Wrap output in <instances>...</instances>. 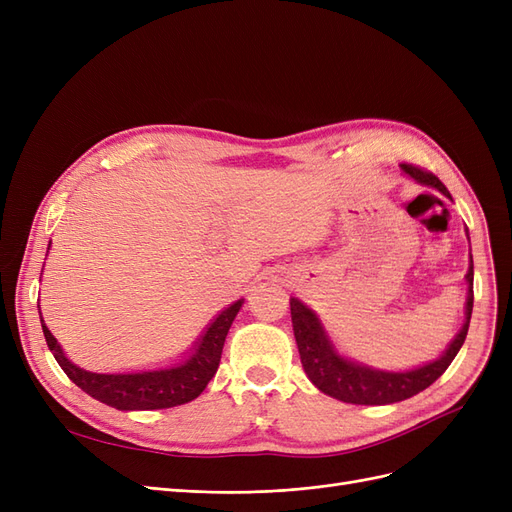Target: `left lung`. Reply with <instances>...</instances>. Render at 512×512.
<instances>
[{
    "mask_svg": "<svg viewBox=\"0 0 512 512\" xmlns=\"http://www.w3.org/2000/svg\"><path fill=\"white\" fill-rule=\"evenodd\" d=\"M410 177L421 181L431 188H438L442 194H448L444 183L429 173V170L414 166V164H401ZM468 303H466V322H463L461 331L453 339V344L440 356L438 361L429 365H423L412 371H378L371 367H361L356 363H350L342 359L335 350L333 344L324 335L320 322L312 309L305 307L301 301L290 299V316H292V329L294 339H297L301 363L307 378L312 380L324 395H331L339 401H346V404L356 406H384V404H395V401H404L416 393L425 391L429 384L436 382L446 367L453 363L459 348L466 342L470 318H472V305H474V265L470 262L468 271Z\"/></svg>",
    "mask_w": 512,
    "mask_h": 512,
    "instance_id": "left-lung-1",
    "label": "left lung"
}]
</instances>
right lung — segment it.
<instances>
[{"instance_id": "add662e5", "label": "right lung", "mask_w": 512, "mask_h": 512, "mask_svg": "<svg viewBox=\"0 0 512 512\" xmlns=\"http://www.w3.org/2000/svg\"><path fill=\"white\" fill-rule=\"evenodd\" d=\"M243 301L232 303L211 322L188 361L170 369L143 371V374H94L72 365L61 352L57 339L42 322L44 339L66 376L94 399L117 410H160L175 408L196 399L220 367L222 348L232 320Z\"/></svg>"}]
</instances>
